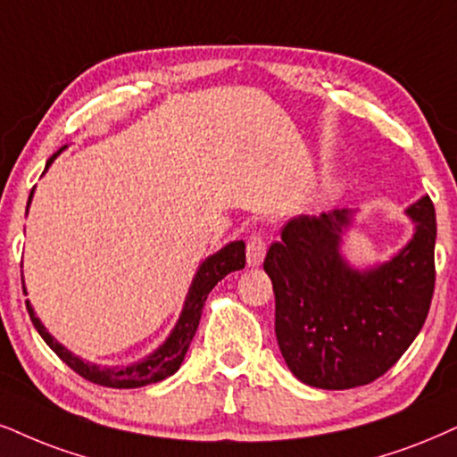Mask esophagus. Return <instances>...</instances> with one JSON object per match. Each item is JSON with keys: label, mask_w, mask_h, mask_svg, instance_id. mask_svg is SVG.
Masks as SVG:
<instances>
[{"label": "esophagus", "mask_w": 457, "mask_h": 457, "mask_svg": "<svg viewBox=\"0 0 457 457\" xmlns=\"http://www.w3.org/2000/svg\"><path fill=\"white\" fill-rule=\"evenodd\" d=\"M264 254H267V244H264L261 233H254L250 237V241H247V250H245L247 267H261L264 261Z\"/></svg>", "instance_id": "34e87169"}]
</instances>
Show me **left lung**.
<instances>
[{"label": "left lung", "instance_id": "obj_1", "mask_svg": "<svg viewBox=\"0 0 457 457\" xmlns=\"http://www.w3.org/2000/svg\"><path fill=\"white\" fill-rule=\"evenodd\" d=\"M352 210L292 218L269 247L275 337L303 384L366 386L398 362L420 335L435 292L436 213L430 196L404 210L413 235L390 261L358 269L343 256Z\"/></svg>", "mask_w": 457, "mask_h": 457}]
</instances>
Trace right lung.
Masks as SVG:
<instances>
[{
  "label": "right lung",
  "instance_id": "right-lung-1",
  "mask_svg": "<svg viewBox=\"0 0 457 457\" xmlns=\"http://www.w3.org/2000/svg\"><path fill=\"white\" fill-rule=\"evenodd\" d=\"M63 150L65 145L50 156L44 173L48 171V167L53 165L56 156H59ZM31 196H33V190L29 195V203H31ZM27 210H29V205H27ZM244 267H245V241H230V244L224 245L222 250H218L216 254L207 256L205 261L199 264V269H196L193 284H190L188 295H186L182 313H179L178 322L173 326V330L169 332L167 339L162 341L154 352L148 353V356L131 364L101 366V364L88 362V360H82L80 356H76V353L70 352L65 345H61V343L50 335L46 326L42 324V320H39L36 312H33L29 301H27V312H29L31 322L39 332V337L46 341V345L53 349L56 356L63 360L70 369H73L78 375L84 377V379L93 381V384L97 386L118 387V390L142 387V386H150V384H156V381L167 379V377H171L179 366H182L186 352H188L190 347V341H193L195 332L199 328L203 305H205L207 295H210L212 288L220 279H224L228 273L239 271V269ZM22 284H25V281H22Z\"/></svg>",
  "mask_w": 457,
  "mask_h": 457
}]
</instances>
